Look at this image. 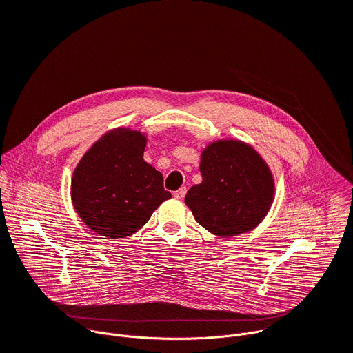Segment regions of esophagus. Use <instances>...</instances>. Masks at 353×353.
<instances>
[{"label":"esophagus","mask_w":353,"mask_h":353,"mask_svg":"<svg viewBox=\"0 0 353 353\" xmlns=\"http://www.w3.org/2000/svg\"><path fill=\"white\" fill-rule=\"evenodd\" d=\"M185 192H187V188H185V187H181V188H179L177 191H174L173 196H174L176 199H183L184 195H185Z\"/></svg>","instance_id":"obj_1"}]
</instances>
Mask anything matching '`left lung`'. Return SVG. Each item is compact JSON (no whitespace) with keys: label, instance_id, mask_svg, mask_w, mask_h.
I'll return each mask as SVG.
<instances>
[{"label":"left lung","instance_id":"obj_1","mask_svg":"<svg viewBox=\"0 0 353 353\" xmlns=\"http://www.w3.org/2000/svg\"><path fill=\"white\" fill-rule=\"evenodd\" d=\"M203 181L184 198L195 221L218 237H233L257 228L275 198L272 172L250 143L223 138L201 152Z\"/></svg>","mask_w":353,"mask_h":353}]
</instances>
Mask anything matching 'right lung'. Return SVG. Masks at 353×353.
<instances>
[{"mask_svg":"<svg viewBox=\"0 0 353 353\" xmlns=\"http://www.w3.org/2000/svg\"><path fill=\"white\" fill-rule=\"evenodd\" d=\"M146 142L145 132L117 127L100 137L78 162L71 201L94 233L106 239L131 236L172 198L162 173L143 161Z\"/></svg>","mask_w":353,"mask_h":353,"instance_id":"right-lung-1","label":"right lung"}]
</instances>
